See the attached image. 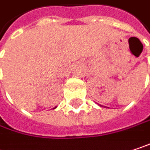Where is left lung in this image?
<instances>
[{"label":"left lung","instance_id":"1","mask_svg":"<svg viewBox=\"0 0 150 150\" xmlns=\"http://www.w3.org/2000/svg\"><path fill=\"white\" fill-rule=\"evenodd\" d=\"M100 106H101V105H100ZM102 107H103V106H102Z\"/></svg>","mask_w":150,"mask_h":150}]
</instances>
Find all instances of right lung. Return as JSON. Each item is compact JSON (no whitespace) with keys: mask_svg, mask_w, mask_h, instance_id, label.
<instances>
[{"mask_svg":"<svg viewBox=\"0 0 150 150\" xmlns=\"http://www.w3.org/2000/svg\"><path fill=\"white\" fill-rule=\"evenodd\" d=\"M55 108H56V107H55Z\"/></svg>","mask_w":150,"mask_h":150,"instance_id":"obj_1","label":"right lung"}]
</instances>
